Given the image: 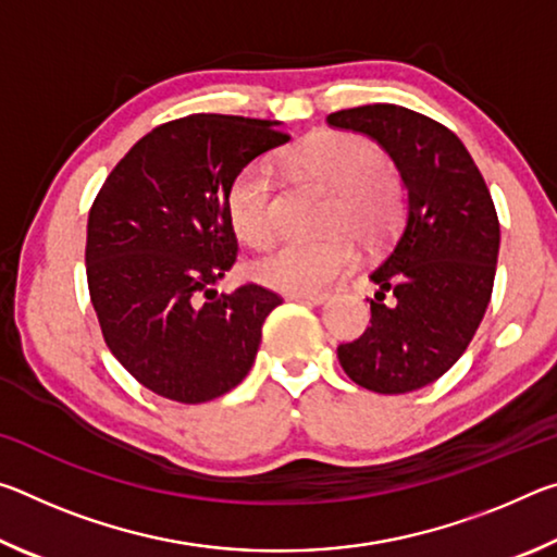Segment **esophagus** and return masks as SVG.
Returning <instances> with one entry per match:
<instances>
[{
	"mask_svg": "<svg viewBox=\"0 0 557 557\" xmlns=\"http://www.w3.org/2000/svg\"><path fill=\"white\" fill-rule=\"evenodd\" d=\"M287 299L301 301V305H322V301H326V295L324 292H289Z\"/></svg>",
	"mask_w": 557,
	"mask_h": 557,
	"instance_id": "34e87169",
	"label": "esophagus"
}]
</instances>
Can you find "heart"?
Masks as SVG:
<instances>
[{
    "label": "heart",
    "instance_id": "b5f03b06",
    "mask_svg": "<svg viewBox=\"0 0 557 557\" xmlns=\"http://www.w3.org/2000/svg\"><path fill=\"white\" fill-rule=\"evenodd\" d=\"M289 164L334 188L317 240H285L252 262V277L282 292H317L354 265L358 243L375 248L391 238L403 219V186L379 147L354 132H319L289 152ZM233 233L262 248L277 228L275 174L268 162L245 164L225 194Z\"/></svg>",
    "mask_w": 557,
    "mask_h": 557
}]
</instances>
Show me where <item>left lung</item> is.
Masks as SVG:
<instances>
[{"mask_svg":"<svg viewBox=\"0 0 557 557\" xmlns=\"http://www.w3.org/2000/svg\"><path fill=\"white\" fill-rule=\"evenodd\" d=\"M326 122L375 139L408 188L403 228L371 272V326L336 348L338 363L366 391H418L459 361L492 299L502 238L492 194L455 132L420 112L375 102Z\"/></svg>","mask_w":557,"mask_h":557,"instance_id":"8db88e82","label":"left lung"}]
</instances>
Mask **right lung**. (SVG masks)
<instances>
[{
	"label": "right lung",
	"instance_id": "obj_1",
	"mask_svg": "<svg viewBox=\"0 0 557 557\" xmlns=\"http://www.w3.org/2000/svg\"><path fill=\"white\" fill-rule=\"evenodd\" d=\"M280 122L188 115L145 135L88 213L86 272L112 356L162 398L196 405L248 375L282 297L213 289L238 256L225 211L233 176L289 143Z\"/></svg>",
	"mask_w": 557,
	"mask_h": 557
}]
</instances>
